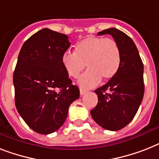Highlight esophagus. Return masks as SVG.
<instances>
[{"label": "esophagus", "instance_id": "obj_1", "mask_svg": "<svg viewBox=\"0 0 159 159\" xmlns=\"http://www.w3.org/2000/svg\"><path fill=\"white\" fill-rule=\"evenodd\" d=\"M86 90H84V89H80V95H84V94H85V93H86Z\"/></svg>", "mask_w": 159, "mask_h": 159}]
</instances>
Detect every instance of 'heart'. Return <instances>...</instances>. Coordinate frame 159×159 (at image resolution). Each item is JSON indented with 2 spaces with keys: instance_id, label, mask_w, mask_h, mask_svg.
Instances as JSON below:
<instances>
[{
  "instance_id": "heart-1",
  "label": "heart",
  "mask_w": 159,
  "mask_h": 159,
  "mask_svg": "<svg viewBox=\"0 0 159 159\" xmlns=\"http://www.w3.org/2000/svg\"><path fill=\"white\" fill-rule=\"evenodd\" d=\"M62 65L69 77L76 78L85 67L88 70L77 80L79 86L91 88L101 78H113L119 69L121 54L117 42L110 38L87 37L75 46L74 53L65 51L61 57Z\"/></svg>"
}]
</instances>
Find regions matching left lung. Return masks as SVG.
<instances>
[{
    "instance_id": "obj_1",
    "label": "left lung",
    "mask_w": 159,
    "mask_h": 159,
    "mask_svg": "<svg viewBox=\"0 0 159 159\" xmlns=\"http://www.w3.org/2000/svg\"><path fill=\"white\" fill-rule=\"evenodd\" d=\"M104 34L111 35L117 42L121 63L116 75L95 91L98 104L91 114L103 128L118 131L133 119L142 102L144 65L135 43L126 33L111 28L98 33Z\"/></svg>"
}]
</instances>
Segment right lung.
Instances as JSON below:
<instances>
[{"label": "right lung", "instance_id": "add662e5", "mask_svg": "<svg viewBox=\"0 0 159 159\" xmlns=\"http://www.w3.org/2000/svg\"><path fill=\"white\" fill-rule=\"evenodd\" d=\"M70 45L67 35L44 28L29 37L19 52L13 77L15 106L37 133L57 131L70 104L79 98V88L61 63Z\"/></svg>", "mask_w": 159, "mask_h": 159}]
</instances>
